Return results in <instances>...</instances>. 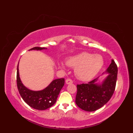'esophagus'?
I'll return each mask as SVG.
<instances>
[{
	"mask_svg": "<svg viewBox=\"0 0 133 133\" xmlns=\"http://www.w3.org/2000/svg\"><path fill=\"white\" fill-rule=\"evenodd\" d=\"M72 82H73V81L71 79H67L66 80V84H71V83H72Z\"/></svg>",
	"mask_w": 133,
	"mask_h": 133,
	"instance_id": "1",
	"label": "esophagus"
}]
</instances>
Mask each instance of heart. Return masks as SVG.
Masks as SVG:
<instances>
[{
	"label": "heart",
	"instance_id": "1",
	"mask_svg": "<svg viewBox=\"0 0 133 133\" xmlns=\"http://www.w3.org/2000/svg\"><path fill=\"white\" fill-rule=\"evenodd\" d=\"M104 60L99 54L83 52L78 55L70 56L66 59V64L72 68H75V74L82 81H89L94 77L103 66ZM61 68L64 65L59 64Z\"/></svg>",
	"mask_w": 133,
	"mask_h": 133
}]
</instances>
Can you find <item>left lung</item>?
<instances>
[{
  "instance_id": "1",
  "label": "left lung",
  "mask_w": 133,
  "mask_h": 133,
  "mask_svg": "<svg viewBox=\"0 0 133 133\" xmlns=\"http://www.w3.org/2000/svg\"><path fill=\"white\" fill-rule=\"evenodd\" d=\"M108 75L101 84L97 82L98 78L88 83L77 84L75 103L86 111H94L103 106L114 94L116 86L118 67L112 59L106 71Z\"/></svg>"
}]
</instances>
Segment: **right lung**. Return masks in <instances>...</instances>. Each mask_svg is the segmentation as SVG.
I'll list each match as a JSON object with an SVG mask.
<instances>
[{"mask_svg": "<svg viewBox=\"0 0 133 133\" xmlns=\"http://www.w3.org/2000/svg\"><path fill=\"white\" fill-rule=\"evenodd\" d=\"M44 47H35L30 50H42ZM19 64V63H18ZM17 87L22 99L32 108L44 110L50 108L55 104L58 95L64 84V79H56L51 82L49 86L40 91H32L25 87L19 77L18 65L16 74Z\"/></svg>", "mask_w": 133, "mask_h": 133, "instance_id": "right-lung-1", "label": "right lung"}]
</instances>
